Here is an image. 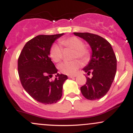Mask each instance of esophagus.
Returning <instances> with one entry per match:
<instances>
[{
  "label": "esophagus",
  "instance_id": "obj_1",
  "mask_svg": "<svg viewBox=\"0 0 133 133\" xmlns=\"http://www.w3.org/2000/svg\"><path fill=\"white\" fill-rule=\"evenodd\" d=\"M76 75H72V76H69L68 77H69V78H74V77H76Z\"/></svg>",
  "mask_w": 133,
  "mask_h": 133
}]
</instances>
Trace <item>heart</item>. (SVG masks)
Wrapping results in <instances>:
<instances>
[{
    "mask_svg": "<svg viewBox=\"0 0 133 133\" xmlns=\"http://www.w3.org/2000/svg\"><path fill=\"white\" fill-rule=\"evenodd\" d=\"M59 43L64 49L73 50L72 55V59L79 57L82 60L86 61L89 57V49L84 45L81 39L76 36H71L61 39ZM61 46L57 44H54L50 47L49 56L55 62H59L63 58V49ZM81 65L82 62L79 59H74L72 61L62 62L59 65L58 68L62 74L65 75H73Z\"/></svg>",
    "mask_w": 133,
    "mask_h": 133,
    "instance_id": "heart-1",
    "label": "heart"
}]
</instances>
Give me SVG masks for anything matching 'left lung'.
Listing matches in <instances>:
<instances>
[{"mask_svg": "<svg viewBox=\"0 0 133 133\" xmlns=\"http://www.w3.org/2000/svg\"><path fill=\"white\" fill-rule=\"evenodd\" d=\"M86 41L92 49L90 62L83 71L92 77H86V84L81 88L82 94L89 100L101 99L106 94L113 82L117 68V59L111 45L98 35L88 32H74Z\"/></svg>", "mask_w": 133, "mask_h": 133, "instance_id": "1", "label": "left lung"}]
</instances>
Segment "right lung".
Returning a JSON list of instances; mask_svg holds the SVG:
<instances>
[{
    "instance_id": "add662e5",
    "label": "right lung",
    "mask_w": 133,
    "mask_h": 133,
    "mask_svg": "<svg viewBox=\"0 0 133 133\" xmlns=\"http://www.w3.org/2000/svg\"><path fill=\"white\" fill-rule=\"evenodd\" d=\"M64 34L39 35L29 41L18 59V73L22 86L29 95L39 103L51 104L61 98L62 86L68 76L57 73L49 49L57 38Z\"/></svg>"
}]
</instances>
